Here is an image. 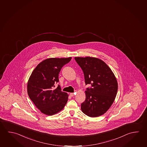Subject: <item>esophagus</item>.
<instances>
[{"instance_id":"1","label":"esophagus","mask_w":147,"mask_h":147,"mask_svg":"<svg viewBox=\"0 0 147 147\" xmlns=\"http://www.w3.org/2000/svg\"><path fill=\"white\" fill-rule=\"evenodd\" d=\"M76 94V93H70V95L71 96H73Z\"/></svg>"}]
</instances>
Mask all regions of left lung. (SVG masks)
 Here are the masks:
<instances>
[{
  "label": "left lung",
  "instance_id": "1",
  "mask_svg": "<svg viewBox=\"0 0 147 147\" xmlns=\"http://www.w3.org/2000/svg\"><path fill=\"white\" fill-rule=\"evenodd\" d=\"M82 68L86 85V100L81 104L85 115L97 117L105 113L113 103L118 91V82L112 71L102 60L94 57H75Z\"/></svg>",
  "mask_w": 147,
  "mask_h": 147
}]
</instances>
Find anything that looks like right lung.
<instances>
[{
    "mask_svg": "<svg viewBox=\"0 0 147 147\" xmlns=\"http://www.w3.org/2000/svg\"><path fill=\"white\" fill-rule=\"evenodd\" d=\"M71 57L52 58L40 62L29 78L27 93L34 104L42 113L52 116L62 111L68 100L67 93L61 91L58 85L59 73L62 67L70 62Z\"/></svg>",
    "mask_w": 147,
    "mask_h": 147,
    "instance_id": "1",
    "label": "right lung"
}]
</instances>
